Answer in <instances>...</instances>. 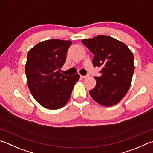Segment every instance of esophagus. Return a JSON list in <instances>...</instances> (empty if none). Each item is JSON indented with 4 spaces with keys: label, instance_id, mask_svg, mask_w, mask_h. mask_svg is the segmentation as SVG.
<instances>
[{
    "label": "esophagus",
    "instance_id": "obj_1",
    "mask_svg": "<svg viewBox=\"0 0 153 153\" xmlns=\"http://www.w3.org/2000/svg\"><path fill=\"white\" fill-rule=\"evenodd\" d=\"M80 77H81L83 79H85V78H87V77H88L89 76H80Z\"/></svg>",
    "mask_w": 153,
    "mask_h": 153
}]
</instances>
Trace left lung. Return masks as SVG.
Segmentation results:
<instances>
[{"label": "left lung", "instance_id": "8db88e82", "mask_svg": "<svg viewBox=\"0 0 153 153\" xmlns=\"http://www.w3.org/2000/svg\"><path fill=\"white\" fill-rule=\"evenodd\" d=\"M94 55L93 65L101 68L95 77V88L90 91L91 98L103 106L120 102L128 91L134 73V55L126 45L106 35L82 40Z\"/></svg>", "mask_w": 153, "mask_h": 153}]
</instances>
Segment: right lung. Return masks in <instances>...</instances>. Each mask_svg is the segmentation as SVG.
I'll return each instance as SVG.
<instances>
[{
    "mask_svg": "<svg viewBox=\"0 0 153 153\" xmlns=\"http://www.w3.org/2000/svg\"><path fill=\"white\" fill-rule=\"evenodd\" d=\"M71 44V41H44L35 45L27 54L25 74L29 89L36 101L47 109L64 106L79 79L77 74L65 76L60 72Z\"/></svg>",
    "mask_w": 153,
    "mask_h": 153,
    "instance_id": "obj_1",
    "label": "right lung"
}]
</instances>
